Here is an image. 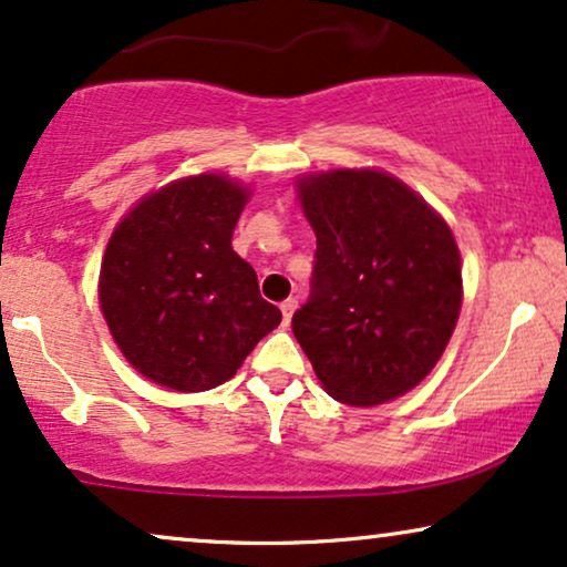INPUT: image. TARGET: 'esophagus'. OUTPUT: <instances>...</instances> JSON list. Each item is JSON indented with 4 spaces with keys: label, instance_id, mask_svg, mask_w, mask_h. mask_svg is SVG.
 I'll use <instances>...</instances> for the list:
<instances>
[{
    "label": "esophagus",
    "instance_id": "34e87169",
    "mask_svg": "<svg viewBox=\"0 0 567 567\" xmlns=\"http://www.w3.org/2000/svg\"><path fill=\"white\" fill-rule=\"evenodd\" d=\"M297 310V299H286L281 301V315H284V322H291V315Z\"/></svg>",
    "mask_w": 567,
    "mask_h": 567
}]
</instances>
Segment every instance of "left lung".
<instances>
[{
	"label": "left lung",
	"instance_id": "1",
	"mask_svg": "<svg viewBox=\"0 0 567 567\" xmlns=\"http://www.w3.org/2000/svg\"><path fill=\"white\" fill-rule=\"evenodd\" d=\"M297 193L318 249L293 336L336 401L399 399L432 372L458 322L461 255L451 226L374 168L307 174Z\"/></svg>",
	"mask_w": 567,
	"mask_h": 567
}]
</instances>
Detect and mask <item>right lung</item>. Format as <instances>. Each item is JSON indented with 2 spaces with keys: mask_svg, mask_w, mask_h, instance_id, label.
<instances>
[{
  "mask_svg": "<svg viewBox=\"0 0 567 567\" xmlns=\"http://www.w3.org/2000/svg\"><path fill=\"white\" fill-rule=\"evenodd\" d=\"M247 200L229 176H187L145 195L109 239L101 312L124 359L158 385L210 391L281 322L231 247Z\"/></svg>",
  "mask_w": 567,
  "mask_h": 567,
  "instance_id": "add662e5",
  "label": "right lung"
}]
</instances>
